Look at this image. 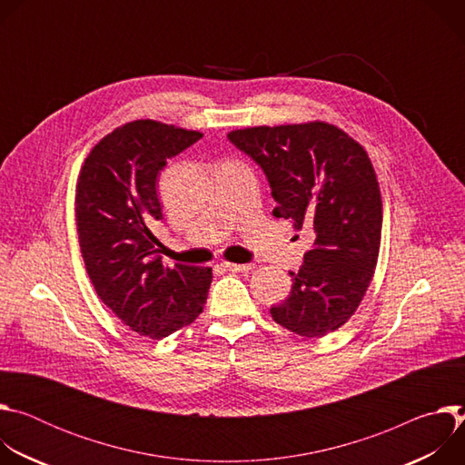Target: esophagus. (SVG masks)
<instances>
[{"label":"esophagus","instance_id":"1","mask_svg":"<svg viewBox=\"0 0 465 465\" xmlns=\"http://www.w3.org/2000/svg\"><path fill=\"white\" fill-rule=\"evenodd\" d=\"M221 267H224L226 271H232V272H246V271H252L253 267L252 264H241V262H221Z\"/></svg>","mask_w":465,"mask_h":465}]
</instances>
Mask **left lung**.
I'll return each mask as SVG.
<instances>
[{
  "mask_svg": "<svg viewBox=\"0 0 465 465\" xmlns=\"http://www.w3.org/2000/svg\"><path fill=\"white\" fill-rule=\"evenodd\" d=\"M228 138L267 174L274 217L314 232L302 269L289 272V298L271 309L274 322L307 339L333 333L362 302L379 257L382 201L368 153L325 121L248 126Z\"/></svg>",
  "mask_w": 465,
  "mask_h": 465,
  "instance_id": "left-lung-1",
  "label": "left lung"
}]
</instances>
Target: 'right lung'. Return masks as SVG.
Masks as SVG:
<instances>
[{
    "mask_svg": "<svg viewBox=\"0 0 465 465\" xmlns=\"http://www.w3.org/2000/svg\"><path fill=\"white\" fill-rule=\"evenodd\" d=\"M203 138L154 119L130 121L86 156L75 194L79 244L101 302L132 331L160 341L203 312L210 267H165L151 228L162 221L156 183L167 160Z\"/></svg>",
    "mask_w": 465,
    "mask_h": 465,
    "instance_id": "1",
    "label": "right lung"
}]
</instances>
